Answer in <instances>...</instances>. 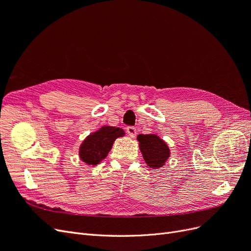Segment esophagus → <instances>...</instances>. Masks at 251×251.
<instances>
[{
    "mask_svg": "<svg viewBox=\"0 0 251 251\" xmlns=\"http://www.w3.org/2000/svg\"><path fill=\"white\" fill-rule=\"evenodd\" d=\"M126 133L128 134L131 138H135L136 137V134H137V130L134 126H127L126 127Z\"/></svg>",
    "mask_w": 251,
    "mask_h": 251,
    "instance_id": "34e87169",
    "label": "esophagus"
}]
</instances>
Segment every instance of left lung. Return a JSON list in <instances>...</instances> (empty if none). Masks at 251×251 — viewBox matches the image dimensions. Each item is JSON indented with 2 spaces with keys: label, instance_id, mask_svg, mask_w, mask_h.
<instances>
[{
  "label": "left lung",
  "instance_id": "1",
  "mask_svg": "<svg viewBox=\"0 0 251 251\" xmlns=\"http://www.w3.org/2000/svg\"><path fill=\"white\" fill-rule=\"evenodd\" d=\"M139 149L144 161L153 169H160L171 156V150L157 134H139L137 136Z\"/></svg>",
  "mask_w": 251,
  "mask_h": 251
}]
</instances>
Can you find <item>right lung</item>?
Returning a JSON list of instances; mask_svg holds the SVG:
<instances>
[{
    "label": "right lung",
    "instance_id": "1",
    "mask_svg": "<svg viewBox=\"0 0 251 251\" xmlns=\"http://www.w3.org/2000/svg\"><path fill=\"white\" fill-rule=\"evenodd\" d=\"M126 135L123 128L102 126L97 131L88 135L80 144L78 156L87 165H97L108 156L113 143Z\"/></svg>",
    "mask_w": 251,
    "mask_h": 251
}]
</instances>
